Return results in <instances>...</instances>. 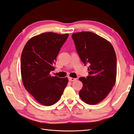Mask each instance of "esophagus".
Masks as SVG:
<instances>
[{
  "label": "esophagus",
  "instance_id": "34e87169",
  "mask_svg": "<svg viewBox=\"0 0 134 134\" xmlns=\"http://www.w3.org/2000/svg\"><path fill=\"white\" fill-rule=\"evenodd\" d=\"M69 80L70 81H74L77 80L76 79H74V78H71V77H69Z\"/></svg>",
  "mask_w": 134,
  "mask_h": 134
}]
</instances>
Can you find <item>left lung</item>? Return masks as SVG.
Listing matches in <instances>:
<instances>
[{
    "mask_svg": "<svg viewBox=\"0 0 134 134\" xmlns=\"http://www.w3.org/2000/svg\"><path fill=\"white\" fill-rule=\"evenodd\" d=\"M71 37L81 62L89 65V75L79 79L83 84L79 96L87 104H96L107 96L115 85V50L108 41L90 31L75 33Z\"/></svg>",
    "mask_w": 134,
    "mask_h": 134,
    "instance_id": "1",
    "label": "left lung"
}]
</instances>
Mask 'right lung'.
I'll list each match as a JSON object with an SVG mask.
<instances>
[{"label":"right lung","instance_id":"add662e5","mask_svg":"<svg viewBox=\"0 0 134 134\" xmlns=\"http://www.w3.org/2000/svg\"><path fill=\"white\" fill-rule=\"evenodd\" d=\"M69 34L48 32L30 38L24 47L21 55V79L26 90L43 105H52L59 100L67 78L53 77L56 58Z\"/></svg>","mask_w":134,"mask_h":134}]
</instances>
